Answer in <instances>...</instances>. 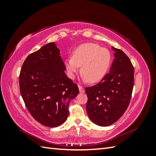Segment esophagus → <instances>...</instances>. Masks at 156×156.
I'll return each mask as SVG.
<instances>
[{
  "label": "esophagus",
  "instance_id": "obj_1",
  "mask_svg": "<svg viewBox=\"0 0 156 156\" xmlns=\"http://www.w3.org/2000/svg\"><path fill=\"white\" fill-rule=\"evenodd\" d=\"M79 92H81V93H84V92H85V90H84V88H83L82 86L79 85Z\"/></svg>",
  "mask_w": 156,
  "mask_h": 156
}]
</instances>
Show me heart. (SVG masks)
Segmentation results:
<instances>
[{
	"instance_id": "b5f03b06",
	"label": "heart",
	"mask_w": 156,
	"mask_h": 156,
	"mask_svg": "<svg viewBox=\"0 0 156 156\" xmlns=\"http://www.w3.org/2000/svg\"><path fill=\"white\" fill-rule=\"evenodd\" d=\"M111 63L110 51L96 44L79 45L73 51L72 57L65 60L68 77L73 79L81 66V73L90 83L100 81L107 74Z\"/></svg>"
}]
</instances>
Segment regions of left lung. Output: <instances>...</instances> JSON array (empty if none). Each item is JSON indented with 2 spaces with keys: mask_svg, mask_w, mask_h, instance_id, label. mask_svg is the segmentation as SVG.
Wrapping results in <instances>:
<instances>
[{
  "mask_svg": "<svg viewBox=\"0 0 156 156\" xmlns=\"http://www.w3.org/2000/svg\"><path fill=\"white\" fill-rule=\"evenodd\" d=\"M115 59L101 81L87 87V111L94 124L108 126L124 114L129 104L134 84V68L123 51L112 47Z\"/></svg>",
  "mask_w": 156,
  "mask_h": 156,
  "instance_id": "obj_1",
  "label": "left lung"
}]
</instances>
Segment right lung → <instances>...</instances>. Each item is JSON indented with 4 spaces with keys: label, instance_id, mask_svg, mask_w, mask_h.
<instances>
[{
    "label": "right lung",
    "instance_id": "add662e5",
    "mask_svg": "<svg viewBox=\"0 0 156 156\" xmlns=\"http://www.w3.org/2000/svg\"><path fill=\"white\" fill-rule=\"evenodd\" d=\"M60 50L49 43L30 54L23 64L20 88L28 111L41 124L55 127L66 120L77 85L65 73Z\"/></svg>",
    "mask_w": 156,
    "mask_h": 156
}]
</instances>
